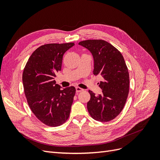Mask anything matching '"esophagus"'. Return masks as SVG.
Returning a JSON list of instances; mask_svg holds the SVG:
<instances>
[{"instance_id":"esophagus-1","label":"esophagus","mask_w":160,"mask_h":160,"mask_svg":"<svg viewBox=\"0 0 160 160\" xmlns=\"http://www.w3.org/2000/svg\"><path fill=\"white\" fill-rule=\"evenodd\" d=\"M83 90V89L79 88V87H77V88H76V92H77V93H79V92L82 91Z\"/></svg>"}]
</instances>
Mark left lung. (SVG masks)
<instances>
[{"label": "left lung", "mask_w": 160, "mask_h": 160, "mask_svg": "<svg viewBox=\"0 0 160 160\" xmlns=\"http://www.w3.org/2000/svg\"><path fill=\"white\" fill-rule=\"evenodd\" d=\"M79 45L88 49L93 58V74L101 75L99 87L102 94L95 95L89 91L91 99L87 105L95 120H113L124 108L129 93V77L123 57L115 47L103 40H86Z\"/></svg>", "instance_id": "left-lung-1"}]
</instances>
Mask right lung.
<instances>
[{"label": "right lung", "mask_w": 160, "mask_h": 160, "mask_svg": "<svg viewBox=\"0 0 160 160\" xmlns=\"http://www.w3.org/2000/svg\"><path fill=\"white\" fill-rule=\"evenodd\" d=\"M74 45L73 42L42 45L32 53L24 69L22 83L28 105L49 126H59L70 114L75 88L61 89L54 78L61 70L64 53Z\"/></svg>", "instance_id": "add662e5"}]
</instances>
